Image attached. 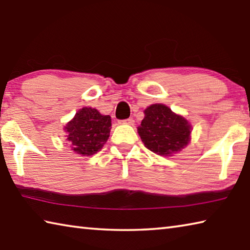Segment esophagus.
Here are the masks:
<instances>
[{"instance_id":"esophagus-1","label":"esophagus","mask_w":250,"mask_h":250,"mask_svg":"<svg viewBox=\"0 0 250 250\" xmlns=\"http://www.w3.org/2000/svg\"><path fill=\"white\" fill-rule=\"evenodd\" d=\"M121 122H122V124H124V125H133V122H134V120L132 119V118H129V119L122 120Z\"/></svg>"}]
</instances>
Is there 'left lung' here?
Returning a JSON list of instances; mask_svg holds the SVG:
<instances>
[{"instance_id":"obj_1","label":"left lung","mask_w":250,"mask_h":250,"mask_svg":"<svg viewBox=\"0 0 250 250\" xmlns=\"http://www.w3.org/2000/svg\"><path fill=\"white\" fill-rule=\"evenodd\" d=\"M192 126L185 117L164 104H153L144 110L138 133L145 147L161 156H172L187 146Z\"/></svg>"}]
</instances>
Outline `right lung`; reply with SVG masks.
I'll use <instances>...</instances> for the list:
<instances>
[{
  "mask_svg": "<svg viewBox=\"0 0 250 250\" xmlns=\"http://www.w3.org/2000/svg\"><path fill=\"white\" fill-rule=\"evenodd\" d=\"M111 118L92 107L76 111L64 126L71 149L82 156H90L103 148L110 135Z\"/></svg>",
  "mask_w": 250,
  "mask_h": 250,
  "instance_id": "right-lung-1",
  "label": "right lung"
}]
</instances>
